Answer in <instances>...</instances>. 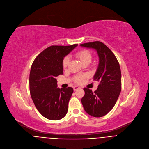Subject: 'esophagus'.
<instances>
[{
  "mask_svg": "<svg viewBox=\"0 0 149 149\" xmlns=\"http://www.w3.org/2000/svg\"><path fill=\"white\" fill-rule=\"evenodd\" d=\"M79 88H80V87H79V86H74L73 87V90H74V91L77 90H79Z\"/></svg>",
  "mask_w": 149,
  "mask_h": 149,
  "instance_id": "1",
  "label": "esophagus"
}]
</instances>
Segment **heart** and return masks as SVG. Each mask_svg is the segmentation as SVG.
Here are the masks:
<instances>
[{"instance_id":"1","label":"heart","mask_w":149,"mask_h":149,"mask_svg":"<svg viewBox=\"0 0 149 149\" xmlns=\"http://www.w3.org/2000/svg\"><path fill=\"white\" fill-rule=\"evenodd\" d=\"M75 56L77 58L80 60L81 62L85 64L90 63L92 59V55L91 52L88 50H81L77 52L75 54ZM69 58L66 56L64 58L63 61V66L64 68H66L69 64ZM86 77V75H78L74 77V82L77 84H82L85 79Z\"/></svg>"}]
</instances>
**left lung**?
Masks as SVG:
<instances>
[{"label":"left lung","mask_w":149,"mask_h":149,"mask_svg":"<svg viewBox=\"0 0 149 149\" xmlns=\"http://www.w3.org/2000/svg\"><path fill=\"white\" fill-rule=\"evenodd\" d=\"M95 49L99 63L93 78L100 82L94 92L84 88L85 95L81 102L86 112L94 117L105 116L113 108L121 90V74L118 61L113 52L100 41L80 45Z\"/></svg>","instance_id":"1"}]
</instances>
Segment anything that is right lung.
I'll list each match as a JSON object with an SVG mask.
<instances>
[{
	"instance_id": "add662e5",
	"label": "right lung",
	"mask_w": 149,
	"mask_h": 149,
	"mask_svg": "<svg viewBox=\"0 0 149 149\" xmlns=\"http://www.w3.org/2000/svg\"><path fill=\"white\" fill-rule=\"evenodd\" d=\"M77 46H51L32 63L29 75L31 97L39 112L49 120H60L67 113L73 89L58 88L56 77L63 74L64 58Z\"/></svg>"
}]
</instances>
